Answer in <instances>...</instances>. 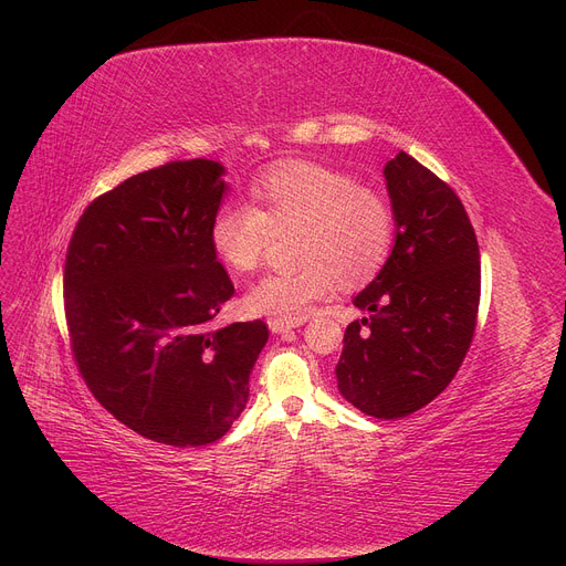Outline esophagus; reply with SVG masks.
<instances>
[{
    "mask_svg": "<svg viewBox=\"0 0 566 566\" xmlns=\"http://www.w3.org/2000/svg\"><path fill=\"white\" fill-rule=\"evenodd\" d=\"M268 324H270V328H272V334H285V331H290V328H294V326H302V324H304V319H298V322H287V319H270Z\"/></svg>",
    "mask_w": 566,
    "mask_h": 566,
    "instance_id": "obj_1",
    "label": "esophagus"
}]
</instances>
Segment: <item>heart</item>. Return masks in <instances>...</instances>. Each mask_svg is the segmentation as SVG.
<instances>
[{
	"label": "heart",
	"instance_id": "1",
	"mask_svg": "<svg viewBox=\"0 0 566 566\" xmlns=\"http://www.w3.org/2000/svg\"><path fill=\"white\" fill-rule=\"evenodd\" d=\"M249 203L221 206L210 223V244L228 270L253 272L272 230H296L298 268L255 281L244 306L253 315L298 322L343 285L373 279L390 255L395 214L388 198L349 174L313 161H281L260 174Z\"/></svg>",
	"mask_w": 566,
	"mask_h": 566
}]
</instances>
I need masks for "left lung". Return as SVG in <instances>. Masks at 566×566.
<instances>
[{
	"instance_id": "obj_1",
	"label": "left lung",
	"mask_w": 566,
	"mask_h": 566,
	"mask_svg": "<svg viewBox=\"0 0 566 566\" xmlns=\"http://www.w3.org/2000/svg\"><path fill=\"white\" fill-rule=\"evenodd\" d=\"M395 244L354 296L370 315L345 331L338 390L365 416L429 405L467 356L480 306V247L459 196L405 150L384 166Z\"/></svg>"
}]
</instances>
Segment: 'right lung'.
<instances>
[{
	"label": "right lung",
	"mask_w": 566,
	"mask_h": 566,
	"mask_svg": "<svg viewBox=\"0 0 566 566\" xmlns=\"http://www.w3.org/2000/svg\"><path fill=\"white\" fill-rule=\"evenodd\" d=\"M212 159L171 161L84 210L63 272L77 368L116 420L176 448L221 439L249 402L268 324L212 328L235 294L210 244L228 189Z\"/></svg>",
	"instance_id": "1"
}]
</instances>
